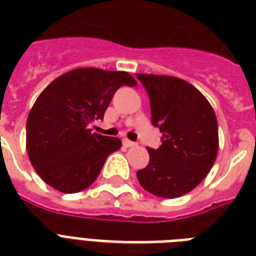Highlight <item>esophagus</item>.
<instances>
[{
	"instance_id": "34e87169",
	"label": "esophagus",
	"mask_w": 256,
	"mask_h": 256,
	"mask_svg": "<svg viewBox=\"0 0 256 256\" xmlns=\"http://www.w3.org/2000/svg\"><path fill=\"white\" fill-rule=\"evenodd\" d=\"M122 144H124L126 146H128V148H130V146H136V142H130V140H128V138H124V140H122Z\"/></svg>"
}]
</instances>
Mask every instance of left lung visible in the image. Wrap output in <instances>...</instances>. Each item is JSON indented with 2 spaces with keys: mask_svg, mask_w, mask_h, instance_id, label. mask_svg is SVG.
I'll return each instance as SVG.
<instances>
[{
  "mask_svg": "<svg viewBox=\"0 0 256 256\" xmlns=\"http://www.w3.org/2000/svg\"><path fill=\"white\" fill-rule=\"evenodd\" d=\"M150 102L154 126L162 146L146 148L150 163L138 171L140 186L152 195L179 198L207 176L219 150L218 120L200 90L187 81L164 74H136Z\"/></svg>",
  "mask_w": 256,
  "mask_h": 256,
  "instance_id": "1",
  "label": "left lung"
}]
</instances>
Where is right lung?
<instances>
[{
    "mask_svg": "<svg viewBox=\"0 0 256 256\" xmlns=\"http://www.w3.org/2000/svg\"><path fill=\"white\" fill-rule=\"evenodd\" d=\"M136 84L122 70L77 68L40 93L28 116L26 150L45 183L74 194L97 179L106 158L122 148V140L93 134L89 124L102 120L120 86Z\"/></svg>",
    "mask_w": 256,
    "mask_h": 256,
    "instance_id": "add662e5",
    "label": "right lung"
}]
</instances>
